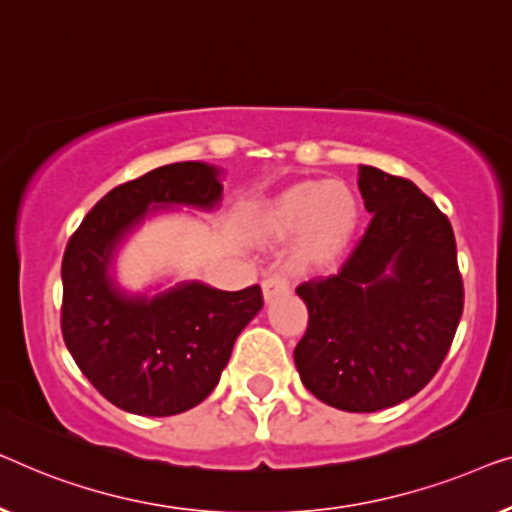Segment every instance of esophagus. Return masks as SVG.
<instances>
[{
  "label": "esophagus",
  "mask_w": 512,
  "mask_h": 512,
  "mask_svg": "<svg viewBox=\"0 0 512 512\" xmlns=\"http://www.w3.org/2000/svg\"><path fill=\"white\" fill-rule=\"evenodd\" d=\"M287 292H290V287H287L283 278L269 276V278L262 280V297H264L266 304H271V301L278 299V297H285Z\"/></svg>",
  "instance_id": "1"
}]
</instances>
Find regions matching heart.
I'll list each match as a JSON object with an SVG mask.
<instances>
[{
  "instance_id": "heart-1",
  "label": "heart",
  "mask_w": 512,
  "mask_h": 512,
  "mask_svg": "<svg viewBox=\"0 0 512 512\" xmlns=\"http://www.w3.org/2000/svg\"><path fill=\"white\" fill-rule=\"evenodd\" d=\"M359 218V201L345 183L299 181L255 204L250 229L259 241L290 239V266L308 273L341 262L355 241Z\"/></svg>"
}]
</instances>
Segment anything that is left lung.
I'll return each mask as SVG.
<instances>
[{
    "mask_svg": "<svg viewBox=\"0 0 512 512\" xmlns=\"http://www.w3.org/2000/svg\"><path fill=\"white\" fill-rule=\"evenodd\" d=\"M371 225L336 276L297 294L308 329L301 383L327 406L376 413L415 397L448 355L464 311L452 225L406 178L359 167Z\"/></svg>",
    "mask_w": 512,
    "mask_h": 512,
    "instance_id": "1",
    "label": "left lung"
}]
</instances>
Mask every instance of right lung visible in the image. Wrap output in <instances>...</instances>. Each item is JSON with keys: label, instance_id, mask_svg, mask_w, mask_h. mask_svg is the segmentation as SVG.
<instances>
[{"label": "right lung", "instance_id": "obj_1", "mask_svg": "<svg viewBox=\"0 0 512 512\" xmlns=\"http://www.w3.org/2000/svg\"><path fill=\"white\" fill-rule=\"evenodd\" d=\"M222 169L176 162L97 201L62 259L64 343L104 399L127 413L167 417L204 401L220 383L236 336L262 311L259 285L239 292L181 280L127 290L118 257L143 222L169 208L215 211Z\"/></svg>", "mask_w": 512, "mask_h": 512}]
</instances>
